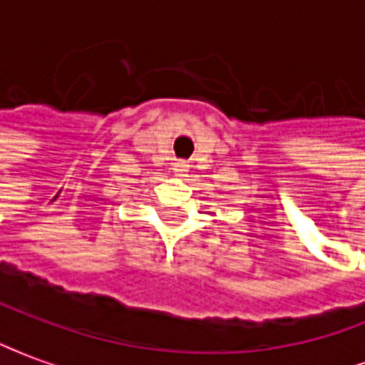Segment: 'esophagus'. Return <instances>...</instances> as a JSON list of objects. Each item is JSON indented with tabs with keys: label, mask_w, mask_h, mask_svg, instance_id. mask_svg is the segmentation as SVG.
<instances>
[{
	"label": "esophagus",
	"mask_w": 365,
	"mask_h": 365,
	"mask_svg": "<svg viewBox=\"0 0 365 365\" xmlns=\"http://www.w3.org/2000/svg\"><path fill=\"white\" fill-rule=\"evenodd\" d=\"M175 173H177V177H185V173L188 170V163L187 160H178L175 163V168H173Z\"/></svg>",
	"instance_id": "34e87169"
}]
</instances>
